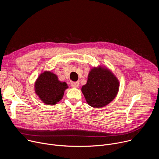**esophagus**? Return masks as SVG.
<instances>
[{
    "instance_id": "34e87169",
    "label": "esophagus",
    "mask_w": 159,
    "mask_h": 159,
    "mask_svg": "<svg viewBox=\"0 0 159 159\" xmlns=\"http://www.w3.org/2000/svg\"><path fill=\"white\" fill-rule=\"evenodd\" d=\"M70 85L72 87L77 88L79 86V82H72L70 83Z\"/></svg>"
}]
</instances>
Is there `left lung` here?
Here are the masks:
<instances>
[{
    "mask_svg": "<svg viewBox=\"0 0 159 159\" xmlns=\"http://www.w3.org/2000/svg\"><path fill=\"white\" fill-rule=\"evenodd\" d=\"M118 89L119 82L109 70L94 68L89 72L87 84L82 86V91L90 106L101 107L115 99Z\"/></svg>",
    "mask_w": 159,
    "mask_h": 159,
    "instance_id": "obj_1",
    "label": "left lung"
}]
</instances>
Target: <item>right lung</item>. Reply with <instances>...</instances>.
Wrapping results in <instances>:
<instances>
[{
	"label": "right lung",
	"instance_id": "add662e5",
	"mask_svg": "<svg viewBox=\"0 0 159 159\" xmlns=\"http://www.w3.org/2000/svg\"><path fill=\"white\" fill-rule=\"evenodd\" d=\"M67 87L65 82H60L57 76L50 72L41 74L35 83L36 93L48 105H54L59 102Z\"/></svg>",
	"mask_w": 159,
	"mask_h": 159
}]
</instances>
